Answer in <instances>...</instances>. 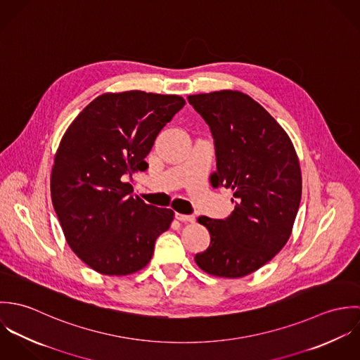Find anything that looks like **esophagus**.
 <instances>
[{"label": "esophagus", "instance_id": "obj_1", "mask_svg": "<svg viewBox=\"0 0 360 360\" xmlns=\"http://www.w3.org/2000/svg\"><path fill=\"white\" fill-rule=\"evenodd\" d=\"M174 217L180 221H194L195 217L193 214H181V213H176Z\"/></svg>", "mask_w": 360, "mask_h": 360}]
</instances>
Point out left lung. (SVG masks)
<instances>
[{"label":"left lung","mask_w":360,"mask_h":360,"mask_svg":"<svg viewBox=\"0 0 360 360\" xmlns=\"http://www.w3.org/2000/svg\"><path fill=\"white\" fill-rule=\"evenodd\" d=\"M210 129L214 187L233 190L226 219L198 217L210 234L195 263L212 276L238 278L281 251L291 236L302 194L301 167L288 134L250 96L223 90L188 96Z\"/></svg>","instance_id":"left-lung-1"}]
</instances>
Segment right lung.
Segmentation results:
<instances>
[{
	"instance_id": "add662e5",
	"label": "right lung",
	"mask_w": 360,
	"mask_h": 360,
	"mask_svg": "<svg viewBox=\"0 0 360 360\" xmlns=\"http://www.w3.org/2000/svg\"><path fill=\"white\" fill-rule=\"evenodd\" d=\"M184 103L139 90L103 94L63 134L52 166V205L69 247L96 271H139L169 229L173 210L133 197L124 180L147 170L156 136Z\"/></svg>"
}]
</instances>
